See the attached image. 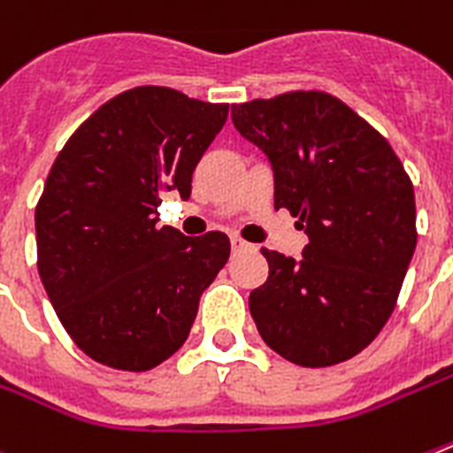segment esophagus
<instances>
[{
	"label": "esophagus",
	"instance_id": "obj_1",
	"mask_svg": "<svg viewBox=\"0 0 453 453\" xmlns=\"http://www.w3.org/2000/svg\"><path fill=\"white\" fill-rule=\"evenodd\" d=\"M230 246H233L234 253H237V250H246V249H250L249 242H244V239H239V237H233V239H230Z\"/></svg>",
	"mask_w": 453,
	"mask_h": 453
}]
</instances>
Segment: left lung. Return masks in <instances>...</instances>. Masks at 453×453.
<instances>
[{
	"label": "left lung",
	"mask_w": 453,
	"mask_h": 453,
	"mask_svg": "<svg viewBox=\"0 0 453 453\" xmlns=\"http://www.w3.org/2000/svg\"><path fill=\"white\" fill-rule=\"evenodd\" d=\"M233 124L267 156L273 207L309 234L302 260L262 249L269 276L249 297L262 341L309 368L359 355L389 320L417 246L403 163L325 91L233 105Z\"/></svg>",
	"instance_id": "left-lung-1"
}]
</instances>
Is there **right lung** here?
I'll use <instances>...</instances> for the list:
<instances>
[{
    "label": "right lung",
    "instance_id": "obj_1",
    "mask_svg": "<svg viewBox=\"0 0 453 453\" xmlns=\"http://www.w3.org/2000/svg\"><path fill=\"white\" fill-rule=\"evenodd\" d=\"M227 119L170 87H135L68 138L36 204L43 288L94 362L150 371L184 345L197 302L230 257L223 233L156 227L161 193L191 196L193 170Z\"/></svg>",
    "mask_w": 453,
    "mask_h": 453
}]
</instances>
